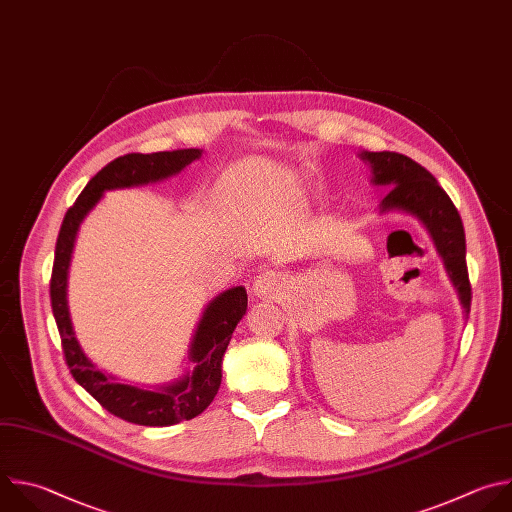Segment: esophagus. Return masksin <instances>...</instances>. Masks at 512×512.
I'll use <instances>...</instances> for the list:
<instances>
[{"mask_svg": "<svg viewBox=\"0 0 512 512\" xmlns=\"http://www.w3.org/2000/svg\"><path fill=\"white\" fill-rule=\"evenodd\" d=\"M285 285H287L285 275H281L279 271H265L255 279L253 293L261 299H271V297H277L279 293H283Z\"/></svg>", "mask_w": 512, "mask_h": 512, "instance_id": "34e87169", "label": "esophagus"}]
</instances>
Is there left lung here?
Returning a JSON list of instances; mask_svg holds the SVG:
<instances>
[{
    "mask_svg": "<svg viewBox=\"0 0 512 512\" xmlns=\"http://www.w3.org/2000/svg\"><path fill=\"white\" fill-rule=\"evenodd\" d=\"M360 158L370 164L372 185L388 191L380 203V215L406 213L424 225L468 315L472 293L466 269V239L462 219L450 197L424 166L404 154L362 150Z\"/></svg>",
    "mask_w": 512,
    "mask_h": 512,
    "instance_id": "8db88e82",
    "label": "left lung"
}]
</instances>
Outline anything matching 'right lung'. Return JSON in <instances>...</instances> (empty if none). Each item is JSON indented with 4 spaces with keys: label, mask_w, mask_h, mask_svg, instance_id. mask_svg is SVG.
Returning <instances> with one entry per match:
<instances>
[{
    "label": "right lung",
    "mask_w": 512,
    "mask_h": 512,
    "mask_svg": "<svg viewBox=\"0 0 512 512\" xmlns=\"http://www.w3.org/2000/svg\"><path fill=\"white\" fill-rule=\"evenodd\" d=\"M201 154V148H185L173 152H132L118 156L84 187L76 203L68 209L56 241L50 297L66 364L74 380L96 402H100L102 408L140 426H173L207 410L221 386L223 356L231 335L247 313V291L243 285L231 287L207 303L189 350L191 368H187L183 376L162 386L144 388L138 384H126L96 368L76 339L68 307V271L74 243L82 221L100 203L106 191L166 181L179 175L191 162L199 160Z\"/></svg>",
    "instance_id": "obj_1"
}]
</instances>
